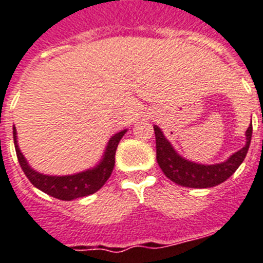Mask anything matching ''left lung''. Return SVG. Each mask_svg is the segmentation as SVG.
<instances>
[{"label":"left lung","instance_id":"1","mask_svg":"<svg viewBox=\"0 0 263 263\" xmlns=\"http://www.w3.org/2000/svg\"><path fill=\"white\" fill-rule=\"evenodd\" d=\"M155 127L156 134V157L164 175L173 183L190 188H210L222 184L235 172L243 162L251 142L253 126L246 130V145L240 151L235 152L229 160L214 165H201L188 161L173 149L161 129Z\"/></svg>","mask_w":263,"mask_h":263}]
</instances>
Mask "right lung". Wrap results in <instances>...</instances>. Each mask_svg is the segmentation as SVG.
<instances>
[{
	"label": "right lung",
	"mask_w": 263,
	"mask_h": 263,
	"mask_svg": "<svg viewBox=\"0 0 263 263\" xmlns=\"http://www.w3.org/2000/svg\"><path fill=\"white\" fill-rule=\"evenodd\" d=\"M126 132L127 130H122V132L114 134L108 140L103 158L95 168L87 169V171L77 173V175L68 176H48L36 172L34 169L30 168L24 155L20 151L18 145H17V133L14 126H13V140H14V147H16L20 165H21L24 173L29 179L30 183L40 191L48 194L49 196H53L56 199H60V200H73L78 197L95 194L98 190H101L102 186L105 185V183L111 175L112 169H114L116 151L118 147L119 141Z\"/></svg>",
	"instance_id": "obj_1"
}]
</instances>
